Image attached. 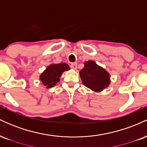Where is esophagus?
Listing matches in <instances>:
<instances>
[{
	"instance_id": "1",
	"label": "esophagus",
	"mask_w": 147,
	"mask_h": 147,
	"mask_svg": "<svg viewBox=\"0 0 147 147\" xmlns=\"http://www.w3.org/2000/svg\"><path fill=\"white\" fill-rule=\"evenodd\" d=\"M70 67L71 68L74 69V70H76L77 68V63H72L71 65H70Z\"/></svg>"
}]
</instances>
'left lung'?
I'll use <instances>...</instances> for the list:
<instances>
[{
    "label": "left lung",
    "mask_w": 147,
    "mask_h": 147,
    "mask_svg": "<svg viewBox=\"0 0 147 147\" xmlns=\"http://www.w3.org/2000/svg\"><path fill=\"white\" fill-rule=\"evenodd\" d=\"M82 83L95 92H100L110 84V75L93 61L84 63V68L79 72Z\"/></svg>",
    "instance_id": "left-lung-1"
}]
</instances>
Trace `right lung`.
<instances>
[{
    "instance_id": "add662e5",
    "label": "right lung",
    "mask_w": 147,
    "mask_h": 147,
    "mask_svg": "<svg viewBox=\"0 0 147 147\" xmlns=\"http://www.w3.org/2000/svg\"><path fill=\"white\" fill-rule=\"evenodd\" d=\"M69 69V65L65 63L51 64L40 76V80L46 88H52L59 82L62 73Z\"/></svg>"
}]
</instances>
